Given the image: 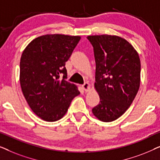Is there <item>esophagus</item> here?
<instances>
[{"instance_id":"34e87169","label":"esophagus","mask_w":160,"mask_h":160,"mask_svg":"<svg viewBox=\"0 0 160 160\" xmlns=\"http://www.w3.org/2000/svg\"><path fill=\"white\" fill-rule=\"evenodd\" d=\"M82 88L85 92H88L90 89V85L88 82H85L84 84L82 85Z\"/></svg>"}]
</instances>
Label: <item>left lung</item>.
<instances>
[{"instance_id": "8db88e82", "label": "left lung", "mask_w": 160, "mask_h": 160, "mask_svg": "<svg viewBox=\"0 0 160 160\" xmlns=\"http://www.w3.org/2000/svg\"><path fill=\"white\" fill-rule=\"evenodd\" d=\"M96 63L95 88L100 102L92 108L95 117L110 122L128 110L141 82V60L128 41L117 36H89Z\"/></svg>"}]
</instances>
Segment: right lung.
<instances>
[{
    "label": "right lung",
    "mask_w": 160,
    "mask_h": 160,
    "mask_svg": "<svg viewBox=\"0 0 160 160\" xmlns=\"http://www.w3.org/2000/svg\"><path fill=\"white\" fill-rule=\"evenodd\" d=\"M81 37L47 34L28 44L20 59L19 82L26 101L41 119L55 122L64 117L70 104L80 94L67 78L68 60ZM61 74L62 80L59 79Z\"/></svg>",
    "instance_id": "right-lung-1"
}]
</instances>
